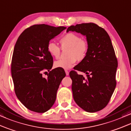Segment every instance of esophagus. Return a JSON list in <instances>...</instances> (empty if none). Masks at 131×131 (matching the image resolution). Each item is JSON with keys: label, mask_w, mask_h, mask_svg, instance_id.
<instances>
[{"label": "esophagus", "mask_w": 131, "mask_h": 131, "mask_svg": "<svg viewBox=\"0 0 131 131\" xmlns=\"http://www.w3.org/2000/svg\"><path fill=\"white\" fill-rule=\"evenodd\" d=\"M65 73H66V75H69V71H68L65 70Z\"/></svg>", "instance_id": "obj_1"}]
</instances>
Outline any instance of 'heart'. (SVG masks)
<instances>
[{"label":"heart","mask_w":131,"mask_h":131,"mask_svg":"<svg viewBox=\"0 0 131 131\" xmlns=\"http://www.w3.org/2000/svg\"><path fill=\"white\" fill-rule=\"evenodd\" d=\"M62 49L68 48L67 59H60L56 61L54 67L57 68L68 69L72 68L75 64L77 60L82 61L86 58L89 51V45L86 39H82L81 36L73 32H69L63 36L60 40ZM48 53L57 59L61 54L60 48L53 42H50L47 44Z\"/></svg>","instance_id":"obj_1"}]
</instances>
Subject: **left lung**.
<instances>
[{
    "mask_svg": "<svg viewBox=\"0 0 131 131\" xmlns=\"http://www.w3.org/2000/svg\"><path fill=\"white\" fill-rule=\"evenodd\" d=\"M86 36L89 48L86 58L69 72L75 102L87 112L100 111L108 104L116 86L118 62L108 34L93 23L71 26L67 29ZM76 70L87 74L85 79Z\"/></svg>",
    "mask_w": 131,
    "mask_h": 131,
    "instance_id": "1",
    "label": "left lung"
}]
</instances>
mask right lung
Listing matches in <instances>:
<instances>
[{
    "mask_svg": "<svg viewBox=\"0 0 131 131\" xmlns=\"http://www.w3.org/2000/svg\"><path fill=\"white\" fill-rule=\"evenodd\" d=\"M65 29L35 24L25 29L15 43L11 62L15 93L20 102L34 112L42 113L51 108L66 76L61 68L50 71L53 59L47 48L50 40ZM45 70L49 71L47 79L42 77Z\"/></svg>",
    "mask_w": 131,
    "mask_h": 131,
    "instance_id": "obj_1",
    "label": "right lung"
}]
</instances>
